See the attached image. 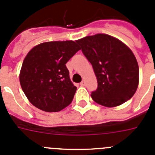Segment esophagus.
<instances>
[{
  "instance_id": "1",
  "label": "esophagus",
  "mask_w": 155,
  "mask_h": 155,
  "mask_svg": "<svg viewBox=\"0 0 155 155\" xmlns=\"http://www.w3.org/2000/svg\"><path fill=\"white\" fill-rule=\"evenodd\" d=\"M80 84L81 86H84V85H85V81H84V80L82 81L80 83Z\"/></svg>"
}]
</instances>
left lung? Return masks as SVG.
<instances>
[{"label":"left lung","instance_id":"left-lung-1","mask_svg":"<svg viewBox=\"0 0 155 155\" xmlns=\"http://www.w3.org/2000/svg\"><path fill=\"white\" fill-rule=\"evenodd\" d=\"M77 42L96 76L98 87L91 94L94 102L115 107L132 98L139 83V67L130 49L106 34L86 36Z\"/></svg>","mask_w":155,"mask_h":155}]
</instances>
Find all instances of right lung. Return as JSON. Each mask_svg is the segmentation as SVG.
<instances>
[{"label": "right lung", "instance_id": "obj_1", "mask_svg": "<svg viewBox=\"0 0 155 155\" xmlns=\"http://www.w3.org/2000/svg\"><path fill=\"white\" fill-rule=\"evenodd\" d=\"M81 50L77 42L54 41L33 47L22 63L21 87L29 102L45 112H59L71 103L77 87L66 67Z\"/></svg>", "mask_w": 155, "mask_h": 155}]
</instances>
